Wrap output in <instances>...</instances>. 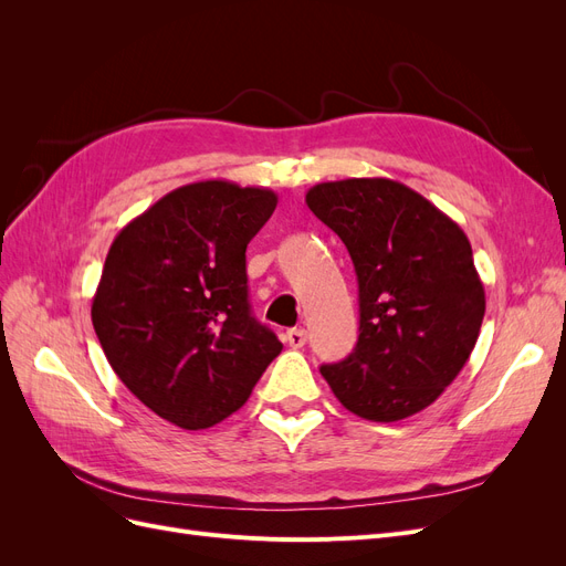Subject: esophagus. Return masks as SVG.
<instances>
[{
  "label": "esophagus",
  "instance_id": "esophagus-1",
  "mask_svg": "<svg viewBox=\"0 0 566 566\" xmlns=\"http://www.w3.org/2000/svg\"><path fill=\"white\" fill-rule=\"evenodd\" d=\"M285 342L293 349H300V347H304L306 345V331L304 328H290L287 333H285Z\"/></svg>",
  "mask_w": 566,
  "mask_h": 566
}]
</instances>
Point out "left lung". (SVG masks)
<instances>
[{"mask_svg": "<svg viewBox=\"0 0 566 566\" xmlns=\"http://www.w3.org/2000/svg\"><path fill=\"white\" fill-rule=\"evenodd\" d=\"M306 205L347 245L358 279V342L321 366L339 403L373 422L434 403L468 364L486 297L468 235L399 181L316 184Z\"/></svg>", "mask_w": 566, "mask_h": 566, "instance_id": "obj_1", "label": "left lung"}]
</instances>
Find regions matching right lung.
I'll return each instance as SVG.
<instances>
[{
	"label": "right lung",
	"instance_id": "add662e5",
	"mask_svg": "<svg viewBox=\"0 0 566 566\" xmlns=\"http://www.w3.org/2000/svg\"><path fill=\"white\" fill-rule=\"evenodd\" d=\"M279 196L208 179L175 188L115 235L92 323L125 387L167 422L235 413L283 349L248 302L245 250Z\"/></svg>",
	"mask_w": 566,
	"mask_h": 566
}]
</instances>
